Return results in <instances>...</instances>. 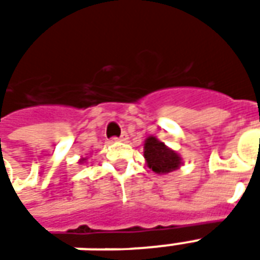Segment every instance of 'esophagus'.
I'll return each instance as SVG.
<instances>
[{
    "instance_id": "obj_1",
    "label": "esophagus",
    "mask_w": 260,
    "mask_h": 260,
    "mask_svg": "<svg viewBox=\"0 0 260 260\" xmlns=\"http://www.w3.org/2000/svg\"><path fill=\"white\" fill-rule=\"evenodd\" d=\"M113 141H115V142H117V141H118V142H126V141H128V135H126V134L124 132V134L119 136V138H114Z\"/></svg>"
}]
</instances>
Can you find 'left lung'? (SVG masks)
<instances>
[{
    "instance_id": "1",
    "label": "left lung",
    "mask_w": 260,
    "mask_h": 260,
    "mask_svg": "<svg viewBox=\"0 0 260 260\" xmlns=\"http://www.w3.org/2000/svg\"><path fill=\"white\" fill-rule=\"evenodd\" d=\"M143 157L153 173L158 175L170 174L180 170L184 164L182 157L171 147L166 146L156 136H147L143 145Z\"/></svg>"
}]
</instances>
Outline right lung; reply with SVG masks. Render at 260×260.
Here are the masks:
<instances>
[{
  "instance_id": "obj_1",
  "label": "right lung",
  "mask_w": 260,
  "mask_h": 260,
  "mask_svg": "<svg viewBox=\"0 0 260 260\" xmlns=\"http://www.w3.org/2000/svg\"><path fill=\"white\" fill-rule=\"evenodd\" d=\"M86 160H87V157H80V158H79V161H78V163H79V164H83V163H86Z\"/></svg>"
}]
</instances>
